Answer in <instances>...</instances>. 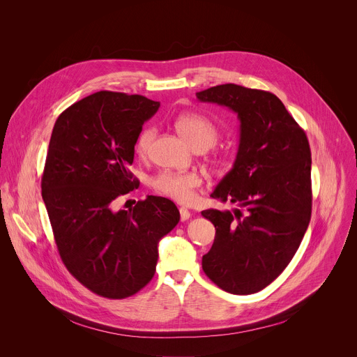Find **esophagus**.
<instances>
[{"mask_svg":"<svg viewBox=\"0 0 357 357\" xmlns=\"http://www.w3.org/2000/svg\"><path fill=\"white\" fill-rule=\"evenodd\" d=\"M179 215H181V222H186L190 219V212L186 208H181Z\"/></svg>","mask_w":357,"mask_h":357,"instance_id":"1","label":"esophagus"}]
</instances>
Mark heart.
Here are the masks:
<instances>
[{
    "label": "heart",
    "mask_w": 357,
    "mask_h": 357,
    "mask_svg": "<svg viewBox=\"0 0 357 357\" xmlns=\"http://www.w3.org/2000/svg\"><path fill=\"white\" fill-rule=\"evenodd\" d=\"M175 127L179 134L192 145L193 149H209L219 139V128L216 124L202 114L185 113L175 120ZM155 137V130L152 127L144 128L135 142L137 155L144 158L148 155L152 139ZM202 179L195 172H161L152 179L154 190L168 199L179 203H188L193 199L195 190L200 186Z\"/></svg>",
    "instance_id": "b5f03b06"
}]
</instances>
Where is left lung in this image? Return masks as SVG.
Masks as SVG:
<instances>
[{
    "mask_svg": "<svg viewBox=\"0 0 357 357\" xmlns=\"http://www.w3.org/2000/svg\"><path fill=\"white\" fill-rule=\"evenodd\" d=\"M196 97L230 109L240 120L236 161L211 195L237 208L202 212L216 227L202 268L226 292H259L285 270L308 229L310 142L270 91L227 83L199 91Z\"/></svg>",
    "mask_w": 357,
    "mask_h": 357,
    "instance_id": "8db88e82",
    "label": "left lung"
}]
</instances>
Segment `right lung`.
I'll return each mask as SVG.
<instances>
[{
  "mask_svg": "<svg viewBox=\"0 0 357 357\" xmlns=\"http://www.w3.org/2000/svg\"><path fill=\"white\" fill-rule=\"evenodd\" d=\"M158 109L160 101L139 94L97 91L58 117L49 141L40 186L61 259L100 296L144 288L155 274L160 240L181 218L161 196L116 211V199L138 186L134 146Z\"/></svg>",
  "mask_w": 357,
  "mask_h": 357,
  "instance_id": "obj_1",
  "label": "right lung"
}]
</instances>
